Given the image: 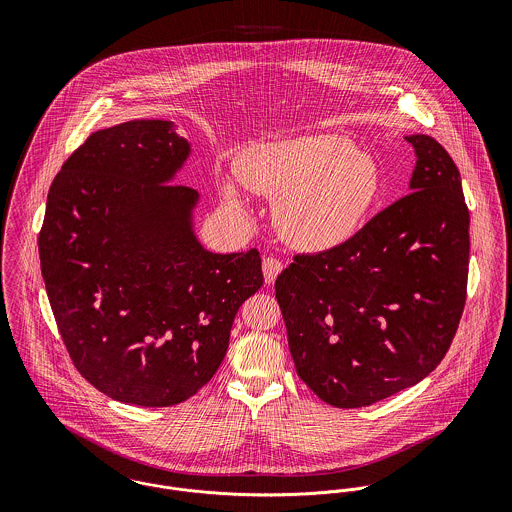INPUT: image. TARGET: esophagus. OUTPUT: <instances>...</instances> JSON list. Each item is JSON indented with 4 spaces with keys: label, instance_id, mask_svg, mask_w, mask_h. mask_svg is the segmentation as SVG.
<instances>
[{
    "label": "esophagus",
    "instance_id": "obj_1",
    "mask_svg": "<svg viewBox=\"0 0 512 512\" xmlns=\"http://www.w3.org/2000/svg\"><path fill=\"white\" fill-rule=\"evenodd\" d=\"M282 268H284V264L280 262V260H276L274 256H268V258H264V262H262V272H264V282L270 286V284H274L276 282V278H278V274L282 272Z\"/></svg>",
    "mask_w": 512,
    "mask_h": 512
}]
</instances>
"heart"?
<instances>
[{
  "instance_id": "obj_1",
  "label": "heart",
  "mask_w": 512,
  "mask_h": 512,
  "mask_svg": "<svg viewBox=\"0 0 512 512\" xmlns=\"http://www.w3.org/2000/svg\"><path fill=\"white\" fill-rule=\"evenodd\" d=\"M246 187L276 201L278 230L293 248L327 252L349 242L380 191V171L370 155L339 136H301L252 147L240 165ZM230 203L242 205L232 181Z\"/></svg>"
}]
</instances>
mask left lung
<instances>
[{"mask_svg":"<svg viewBox=\"0 0 512 512\" xmlns=\"http://www.w3.org/2000/svg\"><path fill=\"white\" fill-rule=\"evenodd\" d=\"M412 193L343 246L297 254L276 280L299 378L335 408H363L426 378L445 357L465 307L469 211L461 175L430 136Z\"/></svg>","mask_w":512,"mask_h":512,"instance_id":"1","label":"left lung"}]
</instances>
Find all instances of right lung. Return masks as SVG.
Masks as SVG:
<instances>
[{
    "instance_id": "right-lung-1",
    "label": "right lung",
    "mask_w": 512,
    "mask_h": 512,
    "mask_svg": "<svg viewBox=\"0 0 512 512\" xmlns=\"http://www.w3.org/2000/svg\"><path fill=\"white\" fill-rule=\"evenodd\" d=\"M189 153L167 120L94 132L57 173L39 232L73 365L144 408L179 404L213 378L238 307L264 284L256 248L213 254L197 240L199 193L169 185Z\"/></svg>"
}]
</instances>
